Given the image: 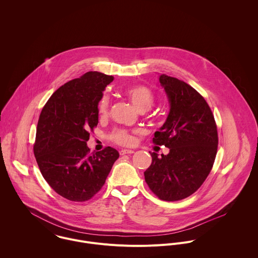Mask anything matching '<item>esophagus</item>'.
Wrapping results in <instances>:
<instances>
[{
    "label": "esophagus",
    "mask_w": 258,
    "mask_h": 258,
    "mask_svg": "<svg viewBox=\"0 0 258 258\" xmlns=\"http://www.w3.org/2000/svg\"><path fill=\"white\" fill-rule=\"evenodd\" d=\"M134 151L130 150V149H122L120 151V155H125V154H133Z\"/></svg>",
    "instance_id": "obj_1"
}]
</instances>
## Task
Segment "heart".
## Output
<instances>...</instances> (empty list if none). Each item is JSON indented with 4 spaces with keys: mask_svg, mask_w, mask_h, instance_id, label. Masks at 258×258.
<instances>
[{
    "mask_svg": "<svg viewBox=\"0 0 258 258\" xmlns=\"http://www.w3.org/2000/svg\"><path fill=\"white\" fill-rule=\"evenodd\" d=\"M126 94L132 104L139 111H147L153 106L155 97L153 92L144 85H133L126 90ZM109 107V98L104 95L98 105L100 115H105ZM112 139L122 145H131L134 142V137L124 130H116L112 134Z\"/></svg>",
    "mask_w": 258,
    "mask_h": 258,
    "instance_id": "1",
    "label": "heart"
}]
</instances>
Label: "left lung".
I'll use <instances>...</instances> for the list:
<instances>
[{"mask_svg": "<svg viewBox=\"0 0 258 258\" xmlns=\"http://www.w3.org/2000/svg\"><path fill=\"white\" fill-rule=\"evenodd\" d=\"M159 82L170 111L153 142L170 151L161 157L150 152L152 164L144 176L155 195L174 202L194 194L209 176L217 155L218 131L210 106L196 89L165 74Z\"/></svg>", "mask_w": 258, "mask_h": 258, "instance_id": "obj_1", "label": "left lung"}]
</instances>
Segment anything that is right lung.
<instances>
[{
    "instance_id": "1",
    "label": "right lung",
    "mask_w": 258,
    "mask_h": 258,
    "mask_svg": "<svg viewBox=\"0 0 258 258\" xmlns=\"http://www.w3.org/2000/svg\"><path fill=\"white\" fill-rule=\"evenodd\" d=\"M112 75L89 72L60 86L43 106L37 122L34 152L44 180L59 196L91 199L105 183L116 149L89 153V131L98 124V103Z\"/></svg>"
}]
</instances>
